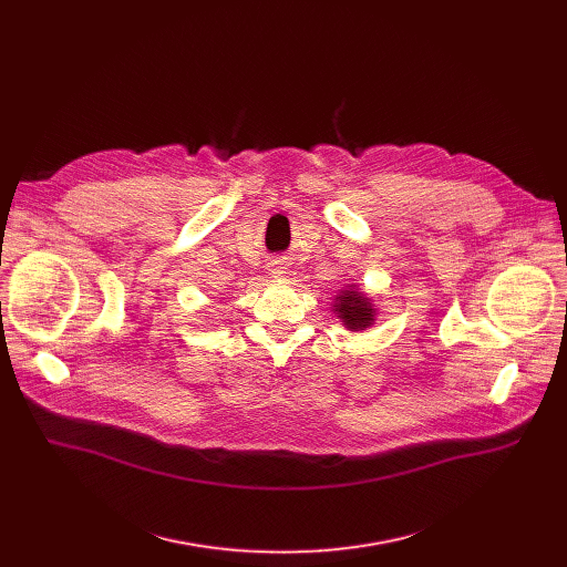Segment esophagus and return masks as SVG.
<instances>
[{
  "label": "esophagus",
  "instance_id": "obj_1",
  "mask_svg": "<svg viewBox=\"0 0 567 567\" xmlns=\"http://www.w3.org/2000/svg\"><path fill=\"white\" fill-rule=\"evenodd\" d=\"M271 271H274V276H280V274H285V271H282V267H278V265H274V269H271Z\"/></svg>",
  "mask_w": 567,
  "mask_h": 567
}]
</instances>
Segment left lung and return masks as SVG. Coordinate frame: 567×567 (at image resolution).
<instances>
[{
    "mask_svg": "<svg viewBox=\"0 0 567 567\" xmlns=\"http://www.w3.org/2000/svg\"><path fill=\"white\" fill-rule=\"evenodd\" d=\"M334 313L341 318V326L350 332H363L374 326L377 305L357 285H346L332 300Z\"/></svg>",
    "mask_w": 567,
    "mask_h": 567,
    "instance_id": "1",
    "label": "left lung"
}]
</instances>
